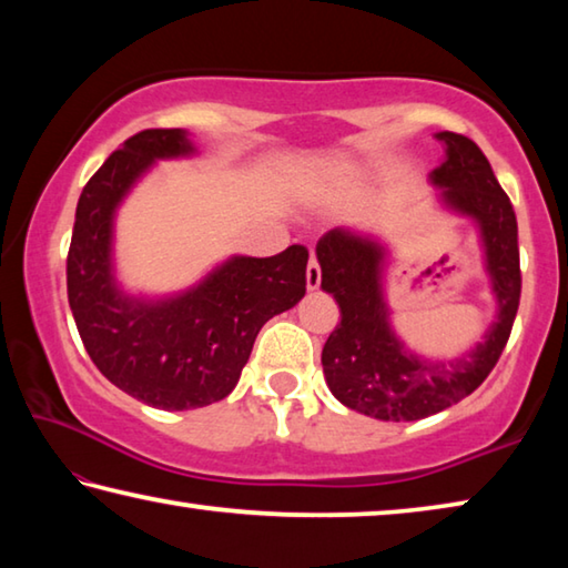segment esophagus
<instances>
[{
  "label": "esophagus",
  "mask_w": 568,
  "mask_h": 568,
  "mask_svg": "<svg viewBox=\"0 0 568 568\" xmlns=\"http://www.w3.org/2000/svg\"><path fill=\"white\" fill-rule=\"evenodd\" d=\"M305 285L307 291H318L321 287V265L315 261V255H311V263L305 267Z\"/></svg>",
  "instance_id": "1"
}]
</instances>
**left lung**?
Segmentation results:
<instances>
[{
  "label": "left lung",
  "instance_id": "8db88e82",
  "mask_svg": "<svg viewBox=\"0 0 568 568\" xmlns=\"http://www.w3.org/2000/svg\"><path fill=\"white\" fill-rule=\"evenodd\" d=\"M436 140L446 145V160L428 178L444 190L440 203L478 225L498 305L496 321L476 348L450 361H430L403 345L383 295L388 250L378 240L335 227L315 247L321 287L341 307V323L323 345L325 381L343 406L378 420H418L470 396L501 358L521 301L511 200L474 140L456 132H438Z\"/></svg>",
  "mask_w": 568,
  "mask_h": 568
}]
</instances>
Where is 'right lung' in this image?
<instances>
[{"label":"right lung","instance_id":"add662e5","mask_svg":"<svg viewBox=\"0 0 568 568\" xmlns=\"http://www.w3.org/2000/svg\"><path fill=\"white\" fill-rule=\"evenodd\" d=\"M195 152L185 130H142L84 185L67 255V297L92 363L120 390L162 410L223 400L263 325L305 295L307 250L233 255L190 291L128 295L114 277V213L158 160Z\"/></svg>","mask_w":568,"mask_h":568}]
</instances>
